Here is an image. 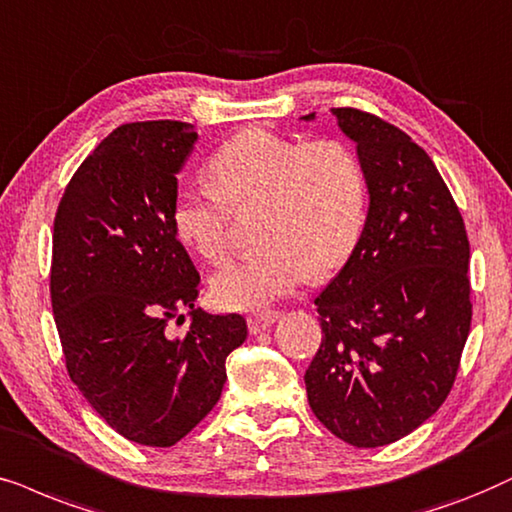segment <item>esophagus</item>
I'll return each mask as SVG.
<instances>
[{
	"label": "esophagus",
	"instance_id": "1",
	"mask_svg": "<svg viewBox=\"0 0 512 512\" xmlns=\"http://www.w3.org/2000/svg\"><path fill=\"white\" fill-rule=\"evenodd\" d=\"M278 319V312H274V309H264V312H257L248 316V328L250 333H260V331H267V328L271 326Z\"/></svg>",
	"mask_w": 512,
	"mask_h": 512
}]
</instances>
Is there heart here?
<instances>
[{"mask_svg": "<svg viewBox=\"0 0 512 512\" xmlns=\"http://www.w3.org/2000/svg\"><path fill=\"white\" fill-rule=\"evenodd\" d=\"M208 184H184L172 200V229L184 245L219 264L229 250V208L262 200L264 245L219 271L212 297L224 309H257L352 255L366 219V177L338 139L248 127L208 160Z\"/></svg>", "mask_w": 512, "mask_h": 512, "instance_id": "1", "label": "heart"}]
</instances>
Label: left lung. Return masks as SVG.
<instances>
[{
	"label": "left lung",
	"instance_id": "left-lung-1",
	"mask_svg": "<svg viewBox=\"0 0 512 512\" xmlns=\"http://www.w3.org/2000/svg\"><path fill=\"white\" fill-rule=\"evenodd\" d=\"M333 115L357 144L371 205L347 264L314 300L323 338L304 385L321 425L375 449L420 428L454 387L472 319L470 243L409 134L357 108Z\"/></svg>",
	"mask_w": 512,
	"mask_h": 512
}]
</instances>
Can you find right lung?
<instances>
[{"label":"right lung","mask_w":512,"mask_h":512,"mask_svg":"<svg viewBox=\"0 0 512 512\" xmlns=\"http://www.w3.org/2000/svg\"><path fill=\"white\" fill-rule=\"evenodd\" d=\"M189 122L113 129L84 158L54 219L51 307L70 380L129 442L172 446L222 397L241 314L196 307L200 274L172 229ZM192 316L184 334L171 321Z\"/></svg>","instance_id":"right-lung-1"}]
</instances>
